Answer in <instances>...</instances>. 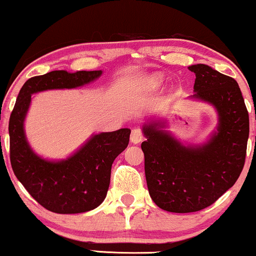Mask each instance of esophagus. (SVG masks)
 Returning a JSON list of instances; mask_svg holds the SVG:
<instances>
[{"label": "esophagus", "instance_id": "esophagus-1", "mask_svg": "<svg viewBox=\"0 0 256 256\" xmlns=\"http://www.w3.org/2000/svg\"><path fill=\"white\" fill-rule=\"evenodd\" d=\"M144 140V132L142 131V128H136L132 130L131 132V142L133 144H139Z\"/></svg>", "mask_w": 256, "mask_h": 256}]
</instances>
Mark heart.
Segmentation results:
<instances>
[{
	"mask_svg": "<svg viewBox=\"0 0 256 256\" xmlns=\"http://www.w3.org/2000/svg\"><path fill=\"white\" fill-rule=\"evenodd\" d=\"M148 82H150V86H153V87H156V86L160 84V82H161V78L159 76V75H154V76L150 78Z\"/></svg>",
	"mask_w": 256,
	"mask_h": 256,
	"instance_id": "heart-1",
	"label": "heart"
}]
</instances>
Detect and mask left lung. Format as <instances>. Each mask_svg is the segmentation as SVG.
<instances>
[{
	"instance_id": "left-lung-1",
	"label": "left lung",
	"mask_w": 256,
	"mask_h": 256,
	"mask_svg": "<svg viewBox=\"0 0 256 256\" xmlns=\"http://www.w3.org/2000/svg\"><path fill=\"white\" fill-rule=\"evenodd\" d=\"M189 70L196 75L192 97L218 111V133L202 147H184L150 124L144 126L147 140L142 144L150 195L162 210L176 214L203 210L234 184L250 136L248 111L234 78L202 64Z\"/></svg>"
}]
</instances>
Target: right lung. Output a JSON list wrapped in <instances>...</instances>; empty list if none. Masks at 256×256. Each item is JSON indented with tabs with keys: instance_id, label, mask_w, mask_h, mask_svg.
Returning <instances> with one entry per match:
<instances>
[{
	"instance_id": "1",
	"label": "right lung",
	"mask_w": 256,
	"mask_h": 256,
	"mask_svg": "<svg viewBox=\"0 0 256 256\" xmlns=\"http://www.w3.org/2000/svg\"><path fill=\"white\" fill-rule=\"evenodd\" d=\"M100 70H53L34 76L20 90L9 120L10 164L16 178L42 206L56 214H81L106 198L114 160L126 148L130 128L94 136L70 159L51 162L36 156L25 139L23 122L31 95L48 89L75 88L95 80Z\"/></svg>"
}]
</instances>
